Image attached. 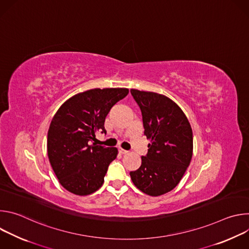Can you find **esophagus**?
Returning a JSON list of instances; mask_svg holds the SVG:
<instances>
[{
  "instance_id": "34e87169",
  "label": "esophagus",
  "mask_w": 249,
  "mask_h": 249,
  "mask_svg": "<svg viewBox=\"0 0 249 249\" xmlns=\"http://www.w3.org/2000/svg\"><path fill=\"white\" fill-rule=\"evenodd\" d=\"M119 152H120V154H122V155H125V154H127V153H128V151L123 150V149H119Z\"/></svg>"
}]
</instances>
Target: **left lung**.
I'll list each match as a JSON object with an SVG mask.
<instances>
[{
    "label": "left lung",
    "instance_id": "left-lung-1",
    "mask_svg": "<svg viewBox=\"0 0 249 249\" xmlns=\"http://www.w3.org/2000/svg\"><path fill=\"white\" fill-rule=\"evenodd\" d=\"M151 140L141 166L130 172L135 186L150 196L171 191L181 180L192 159L193 134L184 112L165 95L131 89Z\"/></svg>",
    "mask_w": 249,
    "mask_h": 249
}]
</instances>
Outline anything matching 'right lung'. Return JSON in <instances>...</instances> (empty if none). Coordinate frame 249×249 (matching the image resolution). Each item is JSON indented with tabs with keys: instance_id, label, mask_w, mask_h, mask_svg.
Masks as SVG:
<instances>
[{
	"instance_id": "1",
	"label": "right lung",
	"mask_w": 249,
	"mask_h": 249,
	"mask_svg": "<svg viewBox=\"0 0 249 249\" xmlns=\"http://www.w3.org/2000/svg\"><path fill=\"white\" fill-rule=\"evenodd\" d=\"M128 89H93L67 101L54 115L47 136V153L60 184L80 196L98 190L108 165L117 157L116 148L96 146L90 142L104 129L112 106L128 94Z\"/></svg>"
}]
</instances>
